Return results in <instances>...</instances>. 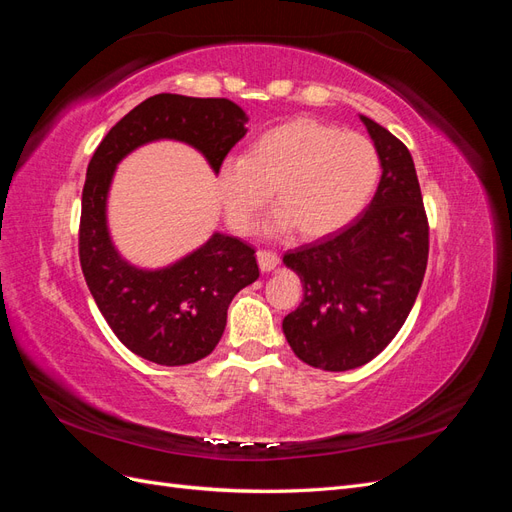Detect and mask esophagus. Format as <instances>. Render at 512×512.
<instances>
[{"mask_svg":"<svg viewBox=\"0 0 512 512\" xmlns=\"http://www.w3.org/2000/svg\"><path fill=\"white\" fill-rule=\"evenodd\" d=\"M258 267L262 273H269L273 271L277 265H280V256H277L275 252H269V250H258Z\"/></svg>","mask_w":512,"mask_h":512,"instance_id":"obj_1","label":"esophagus"}]
</instances>
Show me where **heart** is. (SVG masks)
<instances>
[{"label": "heart", "instance_id": "b5f03b06", "mask_svg": "<svg viewBox=\"0 0 512 512\" xmlns=\"http://www.w3.org/2000/svg\"><path fill=\"white\" fill-rule=\"evenodd\" d=\"M380 156L367 136L339 132L314 117H294L252 138L245 156L218 168V196L232 230L247 232L269 203L267 235L290 228L305 239L327 237L352 222L374 194Z\"/></svg>", "mask_w": 512, "mask_h": 512}]
</instances>
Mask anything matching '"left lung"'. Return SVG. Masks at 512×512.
Masks as SVG:
<instances>
[{
    "label": "left lung",
    "instance_id": "left-lung-1",
    "mask_svg": "<svg viewBox=\"0 0 512 512\" xmlns=\"http://www.w3.org/2000/svg\"><path fill=\"white\" fill-rule=\"evenodd\" d=\"M361 121L382 166L374 198L342 232L284 254L305 290L284 335L303 363L324 371L361 367L389 346L427 269L429 226L410 151L374 119Z\"/></svg>",
    "mask_w": 512,
    "mask_h": 512
}]
</instances>
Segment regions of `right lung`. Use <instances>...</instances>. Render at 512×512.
I'll return each mask as SVG.
<instances>
[{"label": "right lung", "instance_id": "1", "mask_svg": "<svg viewBox=\"0 0 512 512\" xmlns=\"http://www.w3.org/2000/svg\"><path fill=\"white\" fill-rule=\"evenodd\" d=\"M247 115L226 98L158 94L117 121L87 166L79 256L85 282L119 342L158 365L205 359L226 329L235 294L258 280L252 245L224 232L162 269L123 258L106 222L108 190L117 164L138 147L179 141L205 156L218 175L228 151L245 136Z\"/></svg>", "mask_w": 512, "mask_h": 512}]
</instances>
